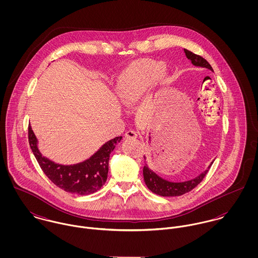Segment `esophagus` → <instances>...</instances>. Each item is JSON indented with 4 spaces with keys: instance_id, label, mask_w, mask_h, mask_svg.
Masks as SVG:
<instances>
[{
    "instance_id": "34e87169",
    "label": "esophagus",
    "mask_w": 258,
    "mask_h": 258,
    "mask_svg": "<svg viewBox=\"0 0 258 258\" xmlns=\"http://www.w3.org/2000/svg\"><path fill=\"white\" fill-rule=\"evenodd\" d=\"M137 136H138V134L134 130H129L125 133V138H127V139H135V138H137Z\"/></svg>"
}]
</instances>
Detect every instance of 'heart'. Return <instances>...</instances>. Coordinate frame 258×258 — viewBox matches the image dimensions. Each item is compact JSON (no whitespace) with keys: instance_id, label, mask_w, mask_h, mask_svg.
I'll return each instance as SVG.
<instances>
[{"instance_id":"b5f03b06","label":"heart","mask_w":258,"mask_h":258,"mask_svg":"<svg viewBox=\"0 0 258 258\" xmlns=\"http://www.w3.org/2000/svg\"><path fill=\"white\" fill-rule=\"evenodd\" d=\"M164 64L153 59L132 63L117 78L118 95L121 103L131 107L153 86L159 76L162 77Z\"/></svg>"}]
</instances>
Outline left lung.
I'll list each match as a JSON object with an SVG mask.
<instances>
[{"label":"left lung","instance_id":"1","mask_svg":"<svg viewBox=\"0 0 258 258\" xmlns=\"http://www.w3.org/2000/svg\"><path fill=\"white\" fill-rule=\"evenodd\" d=\"M184 50L185 56L187 57V59H189L191 61V63L195 67L205 68V69H208V70L214 72L211 64L204 57H202L198 54H195L187 49H184ZM144 159L146 160L145 156H144ZM213 163H214V161L210 164V166L208 167L207 170H205L203 173H201L199 176H197L194 179H190V180L184 181V182H171V181L163 179L162 177L157 175L154 171H152L149 168L147 162H145V166L143 168L144 181H145V184H147L148 188L151 189L156 195H159L162 197L182 196L185 192L191 190L194 187H196L203 181V179L209 172Z\"/></svg>","mask_w":258,"mask_h":258}]
</instances>
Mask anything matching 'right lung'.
Here are the masks:
<instances>
[{
    "instance_id": "obj_1",
    "label": "right lung",
    "mask_w": 258,
    "mask_h": 258,
    "mask_svg": "<svg viewBox=\"0 0 258 258\" xmlns=\"http://www.w3.org/2000/svg\"><path fill=\"white\" fill-rule=\"evenodd\" d=\"M121 139L122 136L107 141L83 162L74 165H61L42 156L37 147V137L31 125L29 126V143L43 173L58 187L80 196L93 194L105 184L111 152Z\"/></svg>"
}]
</instances>
